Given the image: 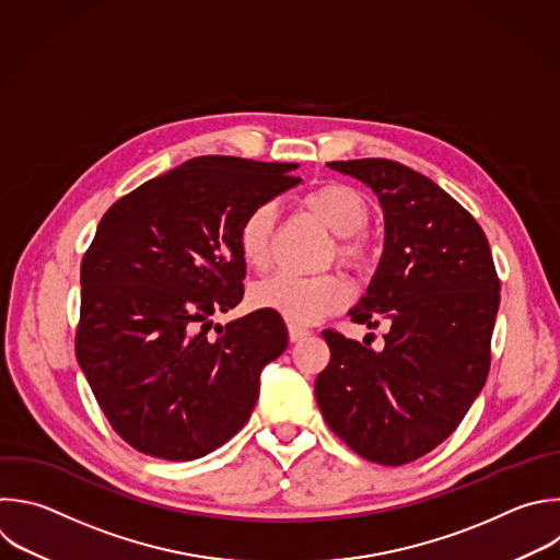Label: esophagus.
Instances as JSON below:
<instances>
[{
  "mask_svg": "<svg viewBox=\"0 0 560 560\" xmlns=\"http://www.w3.org/2000/svg\"><path fill=\"white\" fill-rule=\"evenodd\" d=\"M288 334H290V340H292V342H299V340L307 338L312 331L305 329V327H301V325H288Z\"/></svg>",
  "mask_w": 560,
  "mask_h": 560,
  "instance_id": "1",
  "label": "esophagus"
}]
</instances>
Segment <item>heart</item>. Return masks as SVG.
I'll list each match as a JSON object with an SVG mask.
<instances>
[{
	"label": "heart",
	"mask_w": 560,
	"mask_h": 560,
	"mask_svg": "<svg viewBox=\"0 0 560 560\" xmlns=\"http://www.w3.org/2000/svg\"><path fill=\"white\" fill-rule=\"evenodd\" d=\"M305 209H310L331 233H336L334 255L336 261L349 270L364 272L374 264V246H371L364 229L374 211L366 196L345 182H327L303 196ZM277 226V207L261 202L253 207L240 229L237 246L248 266L264 270L270 261V246ZM253 303L259 310H272L292 325H310L318 318L338 312L347 303V285L336 275L294 277L272 275L253 288Z\"/></svg>",
	"instance_id": "b5f03b06"
}]
</instances>
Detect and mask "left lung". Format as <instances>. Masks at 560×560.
Segmentation results:
<instances>
[{"instance_id":"8db88e82","label":"left lung","mask_w":560,"mask_h":560,"mask_svg":"<svg viewBox=\"0 0 560 560\" xmlns=\"http://www.w3.org/2000/svg\"><path fill=\"white\" fill-rule=\"evenodd\" d=\"M327 164L364 182L385 211L381 266L349 316L389 331L374 351L325 329L331 358L316 402L353 453L402 466L440 446L479 396L501 285L481 226L433 179L385 158Z\"/></svg>"}]
</instances>
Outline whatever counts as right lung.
Listing matches in <instances>:
<instances>
[{
	"label": "right lung",
	"instance_id": "add662e5",
	"mask_svg": "<svg viewBox=\"0 0 560 560\" xmlns=\"http://www.w3.org/2000/svg\"><path fill=\"white\" fill-rule=\"evenodd\" d=\"M299 164L202 155L103 215L81 261L77 360L112 429L136 451L191 462L250 418L261 369L288 347L283 318L213 314L244 296V215L292 189Z\"/></svg>",
	"mask_w": 560,
	"mask_h": 560
}]
</instances>
